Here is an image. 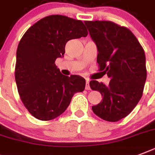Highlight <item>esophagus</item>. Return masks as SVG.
<instances>
[{
	"label": "esophagus",
	"instance_id": "34e87169",
	"mask_svg": "<svg viewBox=\"0 0 155 155\" xmlns=\"http://www.w3.org/2000/svg\"><path fill=\"white\" fill-rule=\"evenodd\" d=\"M85 89L86 90H90L91 87H90L89 85V81L88 80H86V85H85Z\"/></svg>",
	"mask_w": 155,
	"mask_h": 155
}]
</instances>
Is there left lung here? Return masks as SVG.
I'll list each match as a JSON object with an SVG mask.
<instances>
[{
	"mask_svg": "<svg viewBox=\"0 0 155 155\" xmlns=\"http://www.w3.org/2000/svg\"><path fill=\"white\" fill-rule=\"evenodd\" d=\"M84 23L97 46L99 71L111 79L108 86L90 81L91 88L103 97L92 109L103 120L115 122L129 115L142 97L147 80L144 50L128 28L109 21Z\"/></svg>",
	"mask_w": 155,
	"mask_h": 155,
	"instance_id": "obj_1",
	"label": "left lung"
}]
</instances>
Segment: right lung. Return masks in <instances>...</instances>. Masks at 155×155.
Here are the masks:
<instances>
[{
	"instance_id": "right-lung-1",
	"label": "right lung",
	"mask_w": 155,
	"mask_h": 155,
	"mask_svg": "<svg viewBox=\"0 0 155 155\" xmlns=\"http://www.w3.org/2000/svg\"><path fill=\"white\" fill-rule=\"evenodd\" d=\"M87 35L82 21L50 15L22 36L17 50L15 80L23 104L35 118L54 119L67 109L73 95L84 90V78L62 75L54 62L63 57L69 40Z\"/></svg>"
}]
</instances>
